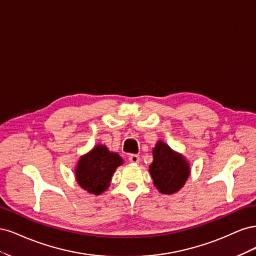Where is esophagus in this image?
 Masks as SVG:
<instances>
[{"label": "esophagus", "mask_w": 256, "mask_h": 256, "mask_svg": "<svg viewBox=\"0 0 256 256\" xmlns=\"http://www.w3.org/2000/svg\"><path fill=\"white\" fill-rule=\"evenodd\" d=\"M129 161L131 162V164H138L140 162V156L138 154H130L129 156Z\"/></svg>", "instance_id": "34e87169"}]
</instances>
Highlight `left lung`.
Wrapping results in <instances>:
<instances>
[{
	"mask_svg": "<svg viewBox=\"0 0 256 256\" xmlns=\"http://www.w3.org/2000/svg\"><path fill=\"white\" fill-rule=\"evenodd\" d=\"M152 157L150 173L154 187L168 196L180 191L191 173L189 161L161 140L152 148Z\"/></svg>",
	"mask_w": 256,
	"mask_h": 256,
	"instance_id": "8db88e82",
	"label": "left lung"
}]
</instances>
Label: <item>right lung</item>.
Wrapping results in <instances>:
<instances>
[{
	"label": "right lung",
	"mask_w": 256,
	"mask_h": 256,
	"mask_svg": "<svg viewBox=\"0 0 256 256\" xmlns=\"http://www.w3.org/2000/svg\"><path fill=\"white\" fill-rule=\"evenodd\" d=\"M124 164L118 152L97 144L80 157L74 168L76 180L90 194L100 196L108 190L115 170Z\"/></svg>",
	"instance_id": "add662e5"
}]
</instances>
